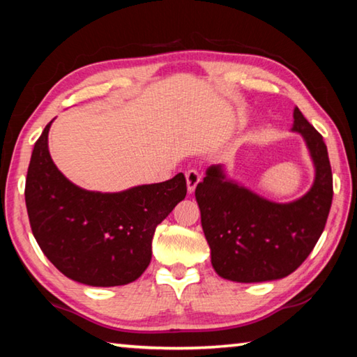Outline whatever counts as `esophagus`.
Returning <instances> with one entry per match:
<instances>
[{
    "instance_id": "1",
    "label": "esophagus",
    "mask_w": 357,
    "mask_h": 357,
    "mask_svg": "<svg viewBox=\"0 0 357 357\" xmlns=\"http://www.w3.org/2000/svg\"><path fill=\"white\" fill-rule=\"evenodd\" d=\"M202 181V174L198 173L197 170H189L185 172V183H187V192L193 193L197 189L198 183Z\"/></svg>"
}]
</instances>
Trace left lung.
<instances>
[{
	"mask_svg": "<svg viewBox=\"0 0 357 357\" xmlns=\"http://www.w3.org/2000/svg\"><path fill=\"white\" fill-rule=\"evenodd\" d=\"M293 128L304 140L313 183L304 195L279 203L229 178L225 165L206 168L195 198L211 263L222 279L239 283L279 280L294 273L321 236L332 203V172L323 137L298 107Z\"/></svg>",
	"mask_w": 357,
	"mask_h": 357,
	"instance_id": "1",
	"label": "left lung"
}]
</instances>
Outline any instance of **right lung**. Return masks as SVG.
I'll return each mask as SVG.
<instances>
[{"label":"right lung","instance_id":"right-lung-1","mask_svg":"<svg viewBox=\"0 0 357 357\" xmlns=\"http://www.w3.org/2000/svg\"><path fill=\"white\" fill-rule=\"evenodd\" d=\"M52 123L34 144L26 174L25 202L34 238L70 280L89 287L128 285L149 266L157 225L185 198L184 174L121 192L82 189L52 160Z\"/></svg>","mask_w":357,"mask_h":357}]
</instances>
